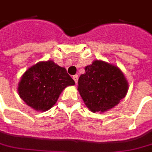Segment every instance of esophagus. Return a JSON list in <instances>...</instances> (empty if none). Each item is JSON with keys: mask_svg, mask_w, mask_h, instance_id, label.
Masks as SVG:
<instances>
[{"mask_svg": "<svg viewBox=\"0 0 152 152\" xmlns=\"http://www.w3.org/2000/svg\"><path fill=\"white\" fill-rule=\"evenodd\" d=\"M72 79L74 80L75 83H77V82H78V76H77V75H74V76H72Z\"/></svg>", "mask_w": 152, "mask_h": 152, "instance_id": "esophagus-1", "label": "esophagus"}]
</instances>
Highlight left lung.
<instances>
[{
  "label": "left lung",
  "mask_w": 152,
  "mask_h": 152,
  "mask_svg": "<svg viewBox=\"0 0 152 152\" xmlns=\"http://www.w3.org/2000/svg\"><path fill=\"white\" fill-rule=\"evenodd\" d=\"M78 90L90 110L104 113L125 97L128 83L117 66L95 60L80 76Z\"/></svg>",
  "instance_id": "8db88e82"
}]
</instances>
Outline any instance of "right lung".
Wrapping results in <instances>:
<instances>
[{"label": "right lung", "instance_id": "right-lung-1", "mask_svg": "<svg viewBox=\"0 0 152 152\" xmlns=\"http://www.w3.org/2000/svg\"><path fill=\"white\" fill-rule=\"evenodd\" d=\"M74 80L66 69L54 62H39L27 70L18 83V94L25 104L37 111H46L58 100Z\"/></svg>", "mask_w": 152, "mask_h": 152}]
</instances>
